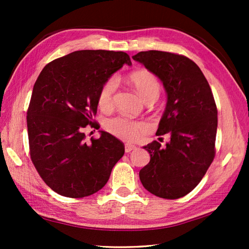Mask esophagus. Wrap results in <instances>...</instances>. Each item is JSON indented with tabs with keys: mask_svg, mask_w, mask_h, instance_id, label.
Listing matches in <instances>:
<instances>
[{
	"mask_svg": "<svg viewBox=\"0 0 249 249\" xmlns=\"http://www.w3.org/2000/svg\"><path fill=\"white\" fill-rule=\"evenodd\" d=\"M135 149H136V145H134V144H129V143L125 144V152L126 153H129V152H131V151L135 150Z\"/></svg>",
	"mask_w": 249,
	"mask_h": 249,
	"instance_id": "obj_1",
	"label": "esophagus"
}]
</instances>
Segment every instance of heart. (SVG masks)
I'll use <instances>...</instances> for the list:
<instances>
[{"mask_svg":"<svg viewBox=\"0 0 249 249\" xmlns=\"http://www.w3.org/2000/svg\"><path fill=\"white\" fill-rule=\"evenodd\" d=\"M128 81L146 104H153L158 99L161 92V84L154 73L146 70H140L131 72ZM116 91V80L110 78L100 88L97 103L103 111H109L113 108L114 94ZM105 127L111 135L126 141H135L143 136L147 130V125L143 121L131 120L125 116L106 121Z\"/></svg>","mask_w":249,"mask_h":249,"instance_id":"1","label":"heart"}]
</instances>
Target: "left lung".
<instances>
[{
  "instance_id": "obj_1",
  "label": "left lung",
  "mask_w": 249,
  "mask_h": 249,
  "mask_svg": "<svg viewBox=\"0 0 249 249\" xmlns=\"http://www.w3.org/2000/svg\"><path fill=\"white\" fill-rule=\"evenodd\" d=\"M162 81L168 94L157 136L170 141L143 146L151 160L139 172L143 187L162 199H178L197 186L215 157L217 107L199 66L187 56L141 51L133 56Z\"/></svg>"
}]
</instances>
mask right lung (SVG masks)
<instances>
[{
    "label": "right lung",
    "instance_id": "right-lung-1",
    "mask_svg": "<svg viewBox=\"0 0 249 249\" xmlns=\"http://www.w3.org/2000/svg\"><path fill=\"white\" fill-rule=\"evenodd\" d=\"M123 64V51L80 50L48 63L34 84L28 108L31 160L43 181L61 196L83 198L108 182L124 155L123 142L106 131L86 141L84 128H98L100 88Z\"/></svg>",
    "mask_w": 249,
    "mask_h": 249
}]
</instances>
